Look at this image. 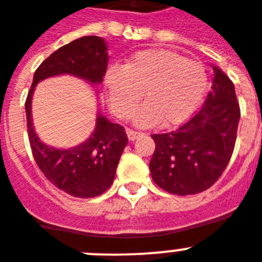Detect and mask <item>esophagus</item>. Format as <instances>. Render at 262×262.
<instances>
[{
	"instance_id": "esophagus-1",
	"label": "esophagus",
	"mask_w": 262,
	"mask_h": 262,
	"mask_svg": "<svg viewBox=\"0 0 262 262\" xmlns=\"http://www.w3.org/2000/svg\"><path fill=\"white\" fill-rule=\"evenodd\" d=\"M142 133H138V131H133V129H127V136H128L129 142H134L135 139H138L139 136H142Z\"/></svg>"
}]
</instances>
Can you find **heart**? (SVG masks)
<instances>
[{"label":"heart","mask_w":262,"mask_h":262,"mask_svg":"<svg viewBox=\"0 0 262 262\" xmlns=\"http://www.w3.org/2000/svg\"><path fill=\"white\" fill-rule=\"evenodd\" d=\"M104 84L111 108L122 119L133 114L143 93L146 103L136 110L134 123L152 127L187 122L204 99L209 82L201 62L175 51L149 49L131 55L123 67H108Z\"/></svg>","instance_id":"b5f03b06"}]
</instances>
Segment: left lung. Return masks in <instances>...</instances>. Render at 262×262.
Masks as SVG:
<instances>
[{
  "label": "left lung",
  "mask_w": 262,
  "mask_h": 262,
  "mask_svg": "<svg viewBox=\"0 0 262 262\" xmlns=\"http://www.w3.org/2000/svg\"><path fill=\"white\" fill-rule=\"evenodd\" d=\"M204 106L176 131L155 134L152 180L172 195H196L217 182L233 154L240 107L234 84L213 66Z\"/></svg>",
  "instance_id": "1"
}]
</instances>
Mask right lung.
Listing matches in <instances>:
<instances>
[{"mask_svg": "<svg viewBox=\"0 0 262 262\" xmlns=\"http://www.w3.org/2000/svg\"><path fill=\"white\" fill-rule=\"evenodd\" d=\"M107 63L108 53L103 38L97 35L78 38L58 49L39 64L25 103L29 142L38 167L55 187L74 198H95L110 188L128 142L127 135L122 126L110 122L98 111L95 128L83 143L70 148L48 146L38 138L33 124V94L38 82L64 74L98 87L103 80Z\"/></svg>", "mask_w": 262, "mask_h": 262, "instance_id": "right-lung-1", "label": "right lung"}]
</instances>
